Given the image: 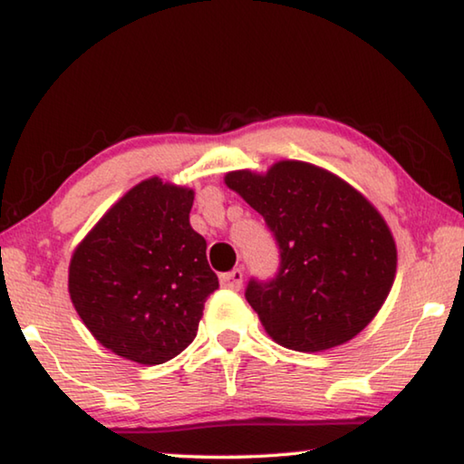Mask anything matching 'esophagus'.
<instances>
[{
    "instance_id": "34e87169",
    "label": "esophagus",
    "mask_w": 464,
    "mask_h": 464,
    "mask_svg": "<svg viewBox=\"0 0 464 464\" xmlns=\"http://www.w3.org/2000/svg\"><path fill=\"white\" fill-rule=\"evenodd\" d=\"M221 285L229 290H239L243 286V270L235 268L231 272L221 274Z\"/></svg>"
}]
</instances>
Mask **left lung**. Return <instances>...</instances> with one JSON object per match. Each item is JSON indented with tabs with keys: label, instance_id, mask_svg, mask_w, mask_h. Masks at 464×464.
Listing matches in <instances>:
<instances>
[{
	"label": "left lung",
	"instance_id": "8db88e82",
	"mask_svg": "<svg viewBox=\"0 0 464 464\" xmlns=\"http://www.w3.org/2000/svg\"><path fill=\"white\" fill-rule=\"evenodd\" d=\"M225 184L264 217L280 264L249 278L246 298L274 342L321 352L371 324L395 280L397 249L371 202L329 171L278 161L266 176L231 171Z\"/></svg>",
	"mask_w": 464,
	"mask_h": 464
}]
</instances>
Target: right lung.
<instances>
[{
  "label": "right lung",
  "mask_w": 464,
  "mask_h": 464,
  "mask_svg": "<svg viewBox=\"0 0 464 464\" xmlns=\"http://www.w3.org/2000/svg\"><path fill=\"white\" fill-rule=\"evenodd\" d=\"M194 192L151 178L100 218L75 249L69 295L93 337L153 366L192 343L218 288L207 241L190 227Z\"/></svg>",
  "instance_id": "right-lung-1"
}]
</instances>
